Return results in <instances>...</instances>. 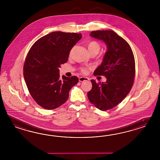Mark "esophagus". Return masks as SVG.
Instances as JSON below:
<instances>
[{
  "label": "esophagus",
  "instance_id": "1",
  "mask_svg": "<svg viewBox=\"0 0 160 160\" xmlns=\"http://www.w3.org/2000/svg\"><path fill=\"white\" fill-rule=\"evenodd\" d=\"M89 79V78L87 77H80L79 78V82H83V81H88Z\"/></svg>",
  "mask_w": 160,
  "mask_h": 160
}]
</instances>
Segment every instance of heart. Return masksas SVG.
<instances>
[{
    "label": "heart",
    "instance_id": "heart-1",
    "mask_svg": "<svg viewBox=\"0 0 160 160\" xmlns=\"http://www.w3.org/2000/svg\"><path fill=\"white\" fill-rule=\"evenodd\" d=\"M88 48L90 53L93 52H98L100 49V46L97 42L91 41L88 45ZM81 71L83 74H86L88 72V69L86 68H81Z\"/></svg>",
    "mask_w": 160,
    "mask_h": 160
}]
</instances>
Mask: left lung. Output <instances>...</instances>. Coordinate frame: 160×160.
<instances>
[{"label":"left lung","mask_w":160,"mask_h":160,"mask_svg":"<svg viewBox=\"0 0 160 160\" xmlns=\"http://www.w3.org/2000/svg\"><path fill=\"white\" fill-rule=\"evenodd\" d=\"M90 36L106 44V53L94 75H104L107 81L98 83L92 79V88L88 97L96 108L106 111L121 102L131 89L135 75V58L127 42L114 31H94Z\"/></svg>","instance_id":"1"}]
</instances>
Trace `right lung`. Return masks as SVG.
Segmentation results:
<instances>
[{
    "instance_id": "obj_1",
    "label": "right lung",
    "mask_w": 160,
    "mask_h": 160,
    "mask_svg": "<svg viewBox=\"0 0 160 160\" xmlns=\"http://www.w3.org/2000/svg\"><path fill=\"white\" fill-rule=\"evenodd\" d=\"M81 33L56 31L34 43L25 61L24 77L29 93L42 108L53 110L68 100L77 77H60L59 68L68 61L70 51Z\"/></svg>"
}]
</instances>
